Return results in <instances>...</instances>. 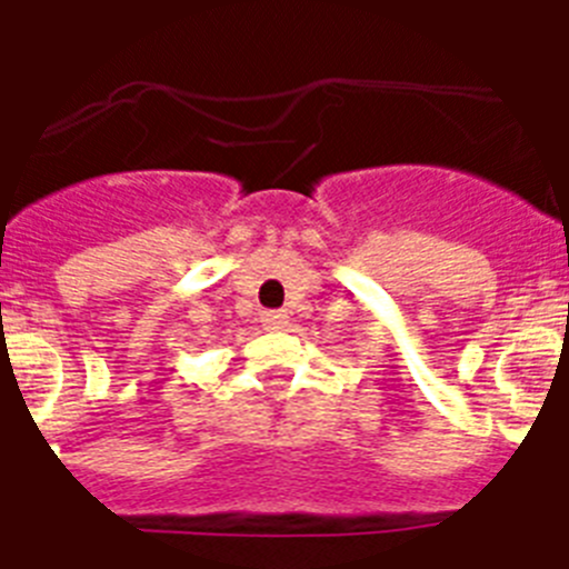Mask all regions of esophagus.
<instances>
[{
	"mask_svg": "<svg viewBox=\"0 0 569 569\" xmlns=\"http://www.w3.org/2000/svg\"><path fill=\"white\" fill-rule=\"evenodd\" d=\"M261 321H264V328L270 330H284L290 325V316L284 310H264L261 313Z\"/></svg>",
	"mask_w": 569,
	"mask_h": 569,
	"instance_id": "1",
	"label": "esophagus"
}]
</instances>
